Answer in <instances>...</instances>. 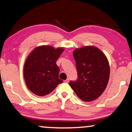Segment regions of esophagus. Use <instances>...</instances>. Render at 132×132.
Wrapping results in <instances>:
<instances>
[{
    "instance_id": "esophagus-1",
    "label": "esophagus",
    "mask_w": 132,
    "mask_h": 132,
    "mask_svg": "<svg viewBox=\"0 0 132 132\" xmlns=\"http://www.w3.org/2000/svg\"><path fill=\"white\" fill-rule=\"evenodd\" d=\"M69 78H67L65 81H64V82H66V83H68V82H69Z\"/></svg>"
}]
</instances>
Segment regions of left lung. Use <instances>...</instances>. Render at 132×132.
<instances>
[{
	"label": "left lung",
	"instance_id": "8db88e82",
	"mask_svg": "<svg viewBox=\"0 0 132 132\" xmlns=\"http://www.w3.org/2000/svg\"><path fill=\"white\" fill-rule=\"evenodd\" d=\"M78 79L69 85L84 102L97 99L105 91L110 75L109 62L102 51L94 46L77 48L73 51Z\"/></svg>",
	"mask_w": 132,
	"mask_h": 132
}]
</instances>
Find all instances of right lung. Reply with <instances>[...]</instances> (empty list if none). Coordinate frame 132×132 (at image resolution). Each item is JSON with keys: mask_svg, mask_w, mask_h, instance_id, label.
Returning a JSON list of instances; mask_svg holds the SVG:
<instances>
[{"mask_svg": "<svg viewBox=\"0 0 132 132\" xmlns=\"http://www.w3.org/2000/svg\"><path fill=\"white\" fill-rule=\"evenodd\" d=\"M64 49L50 45L35 48L26 60L23 75L29 90L36 95L46 96L51 93L59 84L60 69L56 61Z\"/></svg>", "mask_w": 132, "mask_h": 132, "instance_id": "right-lung-1", "label": "right lung"}]
</instances>
